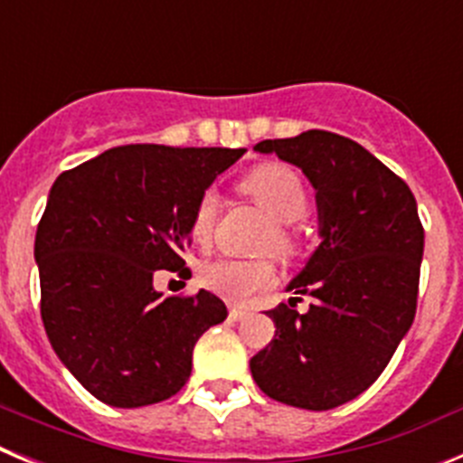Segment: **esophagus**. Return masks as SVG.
I'll use <instances>...</instances> for the list:
<instances>
[{
    "label": "esophagus",
    "mask_w": 463,
    "mask_h": 463,
    "mask_svg": "<svg viewBox=\"0 0 463 463\" xmlns=\"http://www.w3.org/2000/svg\"><path fill=\"white\" fill-rule=\"evenodd\" d=\"M245 317H250V313H248V310H243V308H229V320H234V322H241V320H245Z\"/></svg>",
    "instance_id": "34e87169"
}]
</instances>
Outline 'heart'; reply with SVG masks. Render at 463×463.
Segmentation results:
<instances>
[{
    "label": "heart",
    "mask_w": 463,
    "mask_h": 463,
    "mask_svg": "<svg viewBox=\"0 0 463 463\" xmlns=\"http://www.w3.org/2000/svg\"><path fill=\"white\" fill-rule=\"evenodd\" d=\"M241 190L250 194L280 227L276 229V248L289 252L294 239L285 224L301 220L308 213V190L301 175L285 165H264L245 175ZM218 215V194L203 192L196 199L190 215V239L203 245L211 241L213 224ZM276 271L264 260H218L202 269V282L211 292L222 297L229 304H245L260 289L269 288Z\"/></svg>",
    "instance_id": "b5f03b06"
}]
</instances>
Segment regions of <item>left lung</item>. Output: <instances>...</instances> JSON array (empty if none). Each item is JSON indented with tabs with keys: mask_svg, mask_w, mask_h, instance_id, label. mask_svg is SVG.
Here are the masks:
<instances>
[{
	"mask_svg": "<svg viewBox=\"0 0 463 463\" xmlns=\"http://www.w3.org/2000/svg\"><path fill=\"white\" fill-rule=\"evenodd\" d=\"M255 150L304 171L315 187L320 245L288 285L315 301L308 313L285 304L269 310L276 336L250 359L252 378L280 403L329 411L369 390L415 320L424 252L415 196L338 134L308 129Z\"/></svg>",
	"mask_w": 463,
	"mask_h": 463,
	"instance_id": "obj_1",
	"label": "left lung"
}]
</instances>
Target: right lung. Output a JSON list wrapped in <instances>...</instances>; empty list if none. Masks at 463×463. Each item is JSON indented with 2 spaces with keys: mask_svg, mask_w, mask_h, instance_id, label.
Instances as JSON below:
<instances>
[{
  "mask_svg": "<svg viewBox=\"0 0 463 463\" xmlns=\"http://www.w3.org/2000/svg\"><path fill=\"white\" fill-rule=\"evenodd\" d=\"M245 148L120 146L64 171L36 227L41 320L60 362L116 408L181 392L203 331L227 317L215 294L162 297L159 269L187 271L196 199Z\"/></svg>",
  "mask_w": 463,
  "mask_h": 463,
  "instance_id": "obj_1",
  "label": "right lung"
}]
</instances>
